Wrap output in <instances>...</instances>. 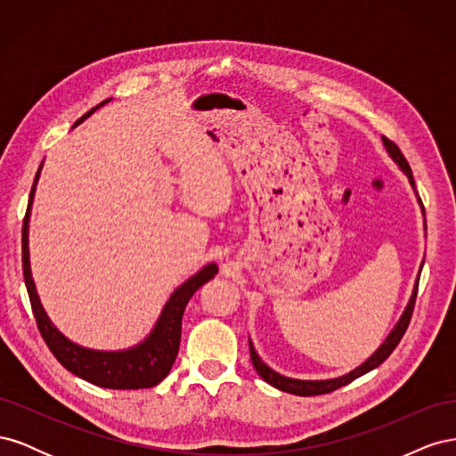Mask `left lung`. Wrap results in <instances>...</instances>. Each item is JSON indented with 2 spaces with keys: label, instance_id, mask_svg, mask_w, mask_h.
<instances>
[{
  "label": "left lung",
  "instance_id": "8db88e82",
  "mask_svg": "<svg viewBox=\"0 0 456 456\" xmlns=\"http://www.w3.org/2000/svg\"><path fill=\"white\" fill-rule=\"evenodd\" d=\"M382 142L386 146V150H388V154L392 156V159L402 167V171L409 176V183L415 186V181H412V171L409 167V163L405 159V156L402 154V150L397 148L395 142H392L390 139H386V136H382ZM420 201V200H419ZM422 203V201H420ZM417 293H419V283L415 285V291H412V297L409 300V305L402 315V320L397 322V325L392 329V333L388 335V338H386L382 342V346L372 354L369 360L362 365L354 369L352 372H348V375L344 377H338V379H330V380H297V379H289V377H283L280 375V372L272 370L266 363H262V360L258 357V354L255 352L253 344L249 342V350H251V362L256 369L258 375L262 377V380H266L268 384H272L273 388H278L281 392H287V394H295V395H302V397H308V395H322V394H329V392H335L338 388H342V386L350 384L352 380L360 379L362 375H365V372L372 370L375 367H379L380 363H384L386 360H388V355L395 350V346L399 344V340L403 338L405 330L409 327V322H411V315H412V310H415V300H417Z\"/></svg>",
  "mask_w": 456,
  "mask_h": 456
}]
</instances>
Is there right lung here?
<instances>
[{
	"label": "right lung",
	"instance_id": "1",
	"mask_svg": "<svg viewBox=\"0 0 456 456\" xmlns=\"http://www.w3.org/2000/svg\"><path fill=\"white\" fill-rule=\"evenodd\" d=\"M106 102L108 101L101 102L99 106ZM96 108L89 110L84 118H79L76 121V126L86 118H89ZM39 169L36 173V181L30 191L28 211H26L24 226H22V272H24L26 289H28L36 325L39 329L41 337H44L47 348L54 357H57L62 367H66L68 370L74 372L76 377L84 379L94 386H101V388H110V390L151 388V386L159 384L165 377L169 375V370L176 360L178 344H181L184 308L188 305V300L191 298V295H194L203 283L215 278V273L218 272L216 265H207L203 270H200L194 275V278H190L186 283H183L176 289L167 305H165L154 330H151V335L142 344H139V346H134L131 350H123V352H96V350L77 346V344L70 342L64 335H61L57 327L49 322L47 314L44 312V308H41V302L37 298L36 287L32 281V273H30L28 215H30V205L34 200Z\"/></svg>",
	"mask_w": 456,
	"mask_h": 456
}]
</instances>
